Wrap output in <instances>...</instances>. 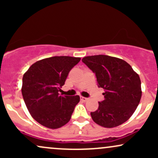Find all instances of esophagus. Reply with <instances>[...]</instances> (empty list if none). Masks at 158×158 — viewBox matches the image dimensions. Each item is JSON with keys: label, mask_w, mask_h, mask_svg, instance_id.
<instances>
[{"label": "esophagus", "mask_w": 158, "mask_h": 158, "mask_svg": "<svg viewBox=\"0 0 158 158\" xmlns=\"http://www.w3.org/2000/svg\"><path fill=\"white\" fill-rule=\"evenodd\" d=\"M80 99L81 101H82V102H86L87 100H88V98H86V97H80Z\"/></svg>", "instance_id": "obj_1"}]
</instances>
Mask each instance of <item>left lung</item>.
Wrapping results in <instances>:
<instances>
[{
	"label": "left lung",
	"instance_id": "1",
	"mask_svg": "<svg viewBox=\"0 0 158 158\" xmlns=\"http://www.w3.org/2000/svg\"><path fill=\"white\" fill-rule=\"evenodd\" d=\"M82 62L97 77L99 88L104 89L105 99L90 112L97 124L114 128L128 120L140 101L141 81L131 65L123 59L106 55L86 56Z\"/></svg>",
	"mask_w": 158,
	"mask_h": 158
}]
</instances>
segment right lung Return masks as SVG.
<instances>
[{
  "mask_svg": "<svg viewBox=\"0 0 158 158\" xmlns=\"http://www.w3.org/2000/svg\"><path fill=\"white\" fill-rule=\"evenodd\" d=\"M80 60L71 56L47 58L36 61L23 74V100L33 119L42 126L55 129L70 121L80 98L60 95L59 91Z\"/></svg>",
  "mask_w": 158,
  "mask_h": 158,
  "instance_id": "obj_1",
  "label": "right lung"
}]
</instances>
